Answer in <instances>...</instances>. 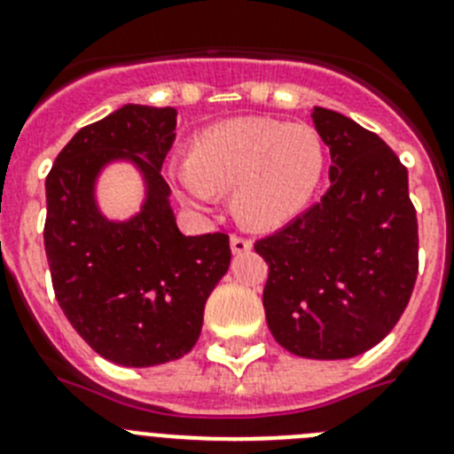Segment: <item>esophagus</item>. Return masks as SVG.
I'll use <instances>...</instances> for the list:
<instances>
[{
    "mask_svg": "<svg viewBox=\"0 0 454 454\" xmlns=\"http://www.w3.org/2000/svg\"><path fill=\"white\" fill-rule=\"evenodd\" d=\"M252 250V240L243 239V236H231V252L234 254H246V252Z\"/></svg>",
    "mask_w": 454,
    "mask_h": 454,
    "instance_id": "esophagus-1",
    "label": "esophagus"
}]
</instances>
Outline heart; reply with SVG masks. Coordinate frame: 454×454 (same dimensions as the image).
Returning <instances> with one entry per match:
<instances>
[{"instance_id": "obj_1", "label": "heart", "mask_w": 454, "mask_h": 454, "mask_svg": "<svg viewBox=\"0 0 454 454\" xmlns=\"http://www.w3.org/2000/svg\"><path fill=\"white\" fill-rule=\"evenodd\" d=\"M325 172L323 140L307 124L240 118L204 129L168 179L188 207L207 211L234 192V211L254 230H275L302 214Z\"/></svg>"}]
</instances>
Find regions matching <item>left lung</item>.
I'll return each mask as SVG.
<instances>
[{
  "label": "left lung",
  "instance_id": "left-lung-1",
  "mask_svg": "<svg viewBox=\"0 0 454 454\" xmlns=\"http://www.w3.org/2000/svg\"><path fill=\"white\" fill-rule=\"evenodd\" d=\"M330 147L323 198L256 240L268 263V330L307 359H350L377 346L403 316L419 275V223L407 168L362 124L314 106Z\"/></svg>",
  "mask_w": 454,
  "mask_h": 454
}]
</instances>
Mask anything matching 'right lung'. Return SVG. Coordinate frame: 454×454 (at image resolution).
I'll return each mask as SVG.
<instances>
[{
    "label": "right lung",
    "mask_w": 454,
    "mask_h": 454,
    "mask_svg": "<svg viewBox=\"0 0 454 454\" xmlns=\"http://www.w3.org/2000/svg\"><path fill=\"white\" fill-rule=\"evenodd\" d=\"M177 111L124 104L77 134L45 182V252L56 300L99 356L147 368L188 355L202 332L204 304L230 270V236H184L161 177ZM131 162L144 177L139 214L111 221L98 211L101 170Z\"/></svg>",
    "instance_id": "1"
}]
</instances>
